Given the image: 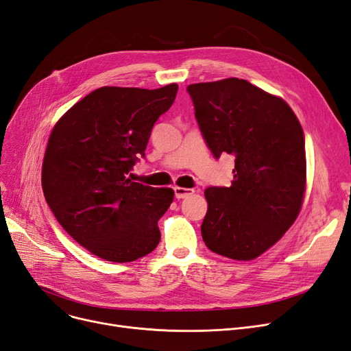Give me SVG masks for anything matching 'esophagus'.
I'll return each instance as SVG.
<instances>
[{
  "label": "esophagus",
  "mask_w": 351,
  "mask_h": 351,
  "mask_svg": "<svg viewBox=\"0 0 351 351\" xmlns=\"http://www.w3.org/2000/svg\"><path fill=\"white\" fill-rule=\"evenodd\" d=\"M194 193V190L191 189H183V187H174V195L176 199H186L189 195H191Z\"/></svg>",
  "instance_id": "obj_1"
}]
</instances>
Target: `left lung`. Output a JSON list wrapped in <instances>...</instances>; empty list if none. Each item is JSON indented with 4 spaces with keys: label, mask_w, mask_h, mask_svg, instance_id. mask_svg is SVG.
<instances>
[{
    "label": "left lung",
    "mask_w": 351,
    "mask_h": 351,
    "mask_svg": "<svg viewBox=\"0 0 351 351\" xmlns=\"http://www.w3.org/2000/svg\"><path fill=\"white\" fill-rule=\"evenodd\" d=\"M206 145L216 160L234 157L230 187L204 191L202 223L215 254L250 261L295 221L305 191V136L281 97L230 77L187 86Z\"/></svg>",
    "instance_id": "1"
}]
</instances>
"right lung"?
<instances>
[{
    "instance_id": "1",
    "label": "right lung",
    "mask_w": 351,
    "mask_h": 351,
    "mask_svg": "<svg viewBox=\"0 0 351 351\" xmlns=\"http://www.w3.org/2000/svg\"><path fill=\"white\" fill-rule=\"evenodd\" d=\"M177 90V83L154 90L99 88L51 131L41 173L46 202L62 228L105 261L132 262L160 243L158 220L174 191L135 183L131 171Z\"/></svg>"
}]
</instances>
